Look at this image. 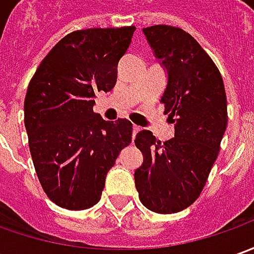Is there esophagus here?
<instances>
[{
  "instance_id": "34e87169",
  "label": "esophagus",
  "mask_w": 254,
  "mask_h": 254,
  "mask_svg": "<svg viewBox=\"0 0 254 254\" xmlns=\"http://www.w3.org/2000/svg\"><path fill=\"white\" fill-rule=\"evenodd\" d=\"M139 130H140V127H136V125H133V129H132V137H133V139H135L136 133H137V132H139Z\"/></svg>"
}]
</instances>
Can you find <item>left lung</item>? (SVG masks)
Instances as JSON below:
<instances>
[{"instance_id":"8db88e82","label":"left lung","mask_w":254,"mask_h":254,"mask_svg":"<svg viewBox=\"0 0 254 254\" xmlns=\"http://www.w3.org/2000/svg\"><path fill=\"white\" fill-rule=\"evenodd\" d=\"M143 33L167 70L160 102L174 124V137L160 142L150 130L136 135L143 163L135 171L139 199L157 214H174L201 194L228 125L222 75L212 59L186 31L154 25Z\"/></svg>"}]
</instances>
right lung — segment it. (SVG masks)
Segmentation results:
<instances>
[{
	"mask_svg": "<svg viewBox=\"0 0 254 254\" xmlns=\"http://www.w3.org/2000/svg\"><path fill=\"white\" fill-rule=\"evenodd\" d=\"M135 29L68 33L42 60L28 85L23 112L33 166L49 199L62 208L95 205L107 173L132 142L127 119L104 121L92 107L95 92L114 88Z\"/></svg>",
	"mask_w": 254,
	"mask_h": 254,
	"instance_id": "add662e5",
	"label": "right lung"
}]
</instances>
